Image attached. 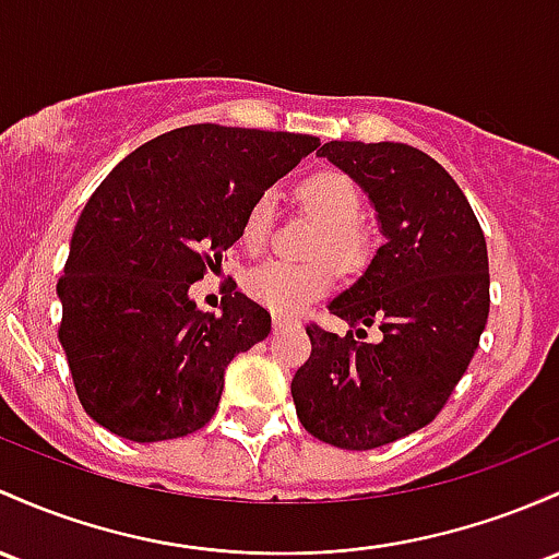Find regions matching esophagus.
<instances>
[{"label":"esophagus","mask_w":559,"mask_h":559,"mask_svg":"<svg viewBox=\"0 0 559 559\" xmlns=\"http://www.w3.org/2000/svg\"><path fill=\"white\" fill-rule=\"evenodd\" d=\"M289 318H281V316H275L273 318V331H281V329H286V326H289Z\"/></svg>","instance_id":"esophagus-1"}]
</instances>
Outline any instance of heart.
<instances>
[{"label": "heart", "mask_w": 559, "mask_h": 559, "mask_svg": "<svg viewBox=\"0 0 559 559\" xmlns=\"http://www.w3.org/2000/svg\"><path fill=\"white\" fill-rule=\"evenodd\" d=\"M297 195L305 210H310L323 223L321 233L310 243V257L316 260L302 262V265L267 260L251 267L243 278L249 297L278 316L308 308L331 289L334 265L329 260H334L342 270H358L369 257V238L358 223L364 199L353 177L340 169H318L299 182ZM273 217V195L262 193L243 217V247L249 251L265 249Z\"/></svg>", "instance_id": "b5f03b06"}]
</instances>
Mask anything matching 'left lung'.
<instances>
[{
  "mask_svg": "<svg viewBox=\"0 0 559 559\" xmlns=\"http://www.w3.org/2000/svg\"><path fill=\"white\" fill-rule=\"evenodd\" d=\"M318 153L369 193L388 241L329 305L358 331L308 326L312 349L292 397L312 438L371 451L429 425L467 371L490 308L486 236L462 188L425 151L331 140ZM366 325L383 340L366 343Z\"/></svg>",
  "mask_w": 559,
  "mask_h": 559,
  "instance_id": "8db88e82",
  "label": "left lung"
}]
</instances>
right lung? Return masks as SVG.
<instances>
[{
	"instance_id": "add662e5",
	"label": "right lung",
	"mask_w": 559,
	"mask_h": 559,
	"mask_svg": "<svg viewBox=\"0 0 559 559\" xmlns=\"http://www.w3.org/2000/svg\"><path fill=\"white\" fill-rule=\"evenodd\" d=\"M318 145L190 124L140 145L97 186L58 281V340L97 425L156 443L212 419L225 369L270 334V312L233 289L219 316L201 312L188 289L241 238L249 206Z\"/></svg>"
}]
</instances>
